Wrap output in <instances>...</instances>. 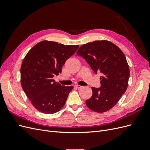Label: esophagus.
<instances>
[{"mask_svg": "<svg viewBox=\"0 0 150 150\" xmlns=\"http://www.w3.org/2000/svg\"><path fill=\"white\" fill-rule=\"evenodd\" d=\"M75 87H76V88H78V89H81V88H82L83 87V86L78 85V84H76V85L75 86Z\"/></svg>", "mask_w": 150, "mask_h": 150, "instance_id": "34e87169", "label": "esophagus"}]
</instances>
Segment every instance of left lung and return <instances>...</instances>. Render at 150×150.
I'll use <instances>...</instances> for the list:
<instances>
[{"instance_id":"left-lung-1","label":"left lung","mask_w":150,"mask_h":150,"mask_svg":"<svg viewBox=\"0 0 150 150\" xmlns=\"http://www.w3.org/2000/svg\"><path fill=\"white\" fill-rule=\"evenodd\" d=\"M76 54L95 73H101V87L91 88L93 95L86 101V105L97 112L111 110L128 88L129 69L124 53L115 44L104 40L84 44Z\"/></svg>"}]
</instances>
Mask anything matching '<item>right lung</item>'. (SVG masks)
Wrapping results in <instances>:
<instances>
[{
    "label": "right lung",
    "mask_w": 150,
    "mask_h": 150,
    "mask_svg": "<svg viewBox=\"0 0 150 150\" xmlns=\"http://www.w3.org/2000/svg\"><path fill=\"white\" fill-rule=\"evenodd\" d=\"M78 45L66 46L43 40L26 54L21 67V83L35 109L45 114L58 112L64 106L73 86H61L52 79L61 73L65 62Z\"/></svg>",
    "instance_id": "obj_1"
}]
</instances>
